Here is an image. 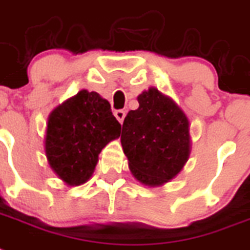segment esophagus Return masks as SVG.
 I'll list each match as a JSON object with an SVG mask.
<instances>
[{
    "label": "esophagus",
    "instance_id": "1",
    "mask_svg": "<svg viewBox=\"0 0 250 250\" xmlns=\"http://www.w3.org/2000/svg\"><path fill=\"white\" fill-rule=\"evenodd\" d=\"M113 115H115V117H116L119 123L123 124L124 119H125V115H126V113H125V111H124V110H117V111H115V113H113Z\"/></svg>",
    "mask_w": 250,
    "mask_h": 250
}]
</instances>
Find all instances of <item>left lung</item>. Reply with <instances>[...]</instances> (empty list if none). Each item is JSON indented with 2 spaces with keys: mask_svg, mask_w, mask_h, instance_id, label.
<instances>
[{
  "mask_svg": "<svg viewBox=\"0 0 250 250\" xmlns=\"http://www.w3.org/2000/svg\"><path fill=\"white\" fill-rule=\"evenodd\" d=\"M139 107L124 120L121 146L129 170L140 184L161 187L189 160L190 124L171 97L150 86L138 96Z\"/></svg>",
  "mask_w": 250,
  "mask_h": 250,
  "instance_id": "8db88e82",
  "label": "left lung"
}]
</instances>
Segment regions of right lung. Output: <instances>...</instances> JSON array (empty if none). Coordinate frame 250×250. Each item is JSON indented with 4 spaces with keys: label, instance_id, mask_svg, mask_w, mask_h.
<instances>
[{
    "label": "right lung",
    "instance_id": "1",
    "mask_svg": "<svg viewBox=\"0 0 250 250\" xmlns=\"http://www.w3.org/2000/svg\"><path fill=\"white\" fill-rule=\"evenodd\" d=\"M121 125L110 102L82 89L49 113L44 153L49 167L67 187L89 180L101 150L120 137Z\"/></svg>",
    "mask_w": 250,
    "mask_h": 250
}]
</instances>
